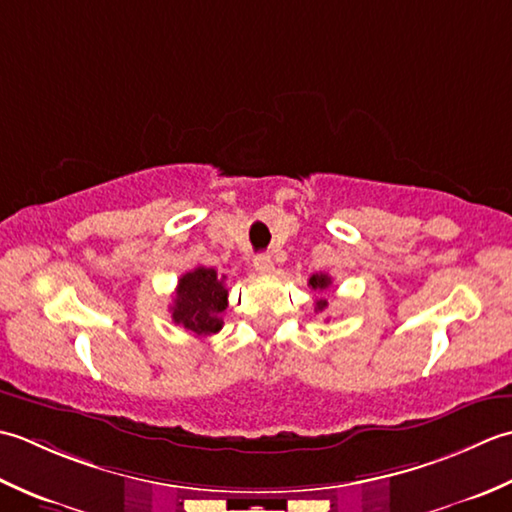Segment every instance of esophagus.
<instances>
[{"instance_id":"34e87169","label":"esophagus","mask_w":512,"mask_h":512,"mask_svg":"<svg viewBox=\"0 0 512 512\" xmlns=\"http://www.w3.org/2000/svg\"><path fill=\"white\" fill-rule=\"evenodd\" d=\"M254 267L258 274H274V260H271L269 256H258Z\"/></svg>"}]
</instances>
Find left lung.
<instances>
[{"label": "left lung", "instance_id": "1", "mask_svg": "<svg viewBox=\"0 0 512 512\" xmlns=\"http://www.w3.org/2000/svg\"><path fill=\"white\" fill-rule=\"evenodd\" d=\"M309 287L316 289V291H325V289L331 287V276H329V274H314V276L309 278ZM327 307H329V305H327L325 298H320V300L316 302V311H325Z\"/></svg>", "mask_w": 512, "mask_h": 512}]
</instances>
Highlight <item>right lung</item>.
<instances>
[{
    "label": "right lung",
    "mask_w": 512,
    "mask_h": 512,
    "mask_svg": "<svg viewBox=\"0 0 512 512\" xmlns=\"http://www.w3.org/2000/svg\"><path fill=\"white\" fill-rule=\"evenodd\" d=\"M227 309L225 276L212 267H194L181 276L170 307L172 320L196 338L212 336L223 329V311Z\"/></svg>",
    "instance_id": "obj_1"
}]
</instances>
